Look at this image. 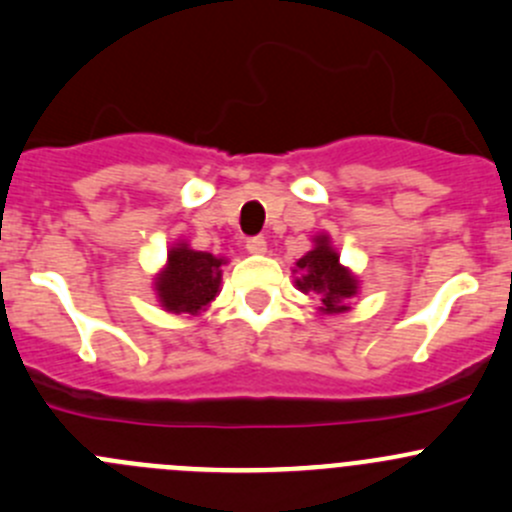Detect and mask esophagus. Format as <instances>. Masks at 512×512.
<instances>
[{
	"label": "esophagus",
	"mask_w": 512,
	"mask_h": 512,
	"mask_svg": "<svg viewBox=\"0 0 512 512\" xmlns=\"http://www.w3.org/2000/svg\"><path fill=\"white\" fill-rule=\"evenodd\" d=\"M245 247H247V252H250V255H265V252H267L265 237H250Z\"/></svg>",
	"instance_id": "obj_1"
}]
</instances>
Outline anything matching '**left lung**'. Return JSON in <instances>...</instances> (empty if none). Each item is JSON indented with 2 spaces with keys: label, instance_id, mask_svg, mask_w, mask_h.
Returning <instances> with one entry per match:
<instances>
[{
  "label": "left lung",
  "instance_id": "8db88e82",
  "mask_svg": "<svg viewBox=\"0 0 512 512\" xmlns=\"http://www.w3.org/2000/svg\"><path fill=\"white\" fill-rule=\"evenodd\" d=\"M295 287L320 300L322 315H342L350 310V300L360 295V277L340 262L327 232L312 237V250L292 267Z\"/></svg>",
  "mask_w": 512,
  "mask_h": 512
}]
</instances>
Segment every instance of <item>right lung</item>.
<instances>
[{
  "mask_svg": "<svg viewBox=\"0 0 512 512\" xmlns=\"http://www.w3.org/2000/svg\"><path fill=\"white\" fill-rule=\"evenodd\" d=\"M225 257L192 250L187 240H177L167 250V262L152 280L157 302L165 312L197 317L220 295Z\"/></svg>",
  "mask_w": 512,
  "mask_h": 512,
  "instance_id": "right-lung-1",
  "label": "right lung"
}]
</instances>
